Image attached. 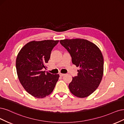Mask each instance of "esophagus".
<instances>
[{"label": "esophagus", "instance_id": "obj_1", "mask_svg": "<svg viewBox=\"0 0 124 124\" xmlns=\"http://www.w3.org/2000/svg\"><path fill=\"white\" fill-rule=\"evenodd\" d=\"M59 75H60V76L61 77H63V76H64L65 74H62V73H60V74H59Z\"/></svg>", "mask_w": 124, "mask_h": 124}]
</instances>
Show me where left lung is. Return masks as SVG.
Listing matches in <instances>:
<instances>
[{"instance_id": "8db88e82", "label": "left lung", "mask_w": 124, "mask_h": 124, "mask_svg": "<svg viewBox=\"0 0 124 124\" xmlns=\"http://www.w3.org/2000/svg\"><path fill=\"white\" fill-rule=\"evenodd\" d=\"M69 52L73 64L79 67L77 76L73 77L69 87L80 98L93 93L101 83L103 72V59L98 47L84 39H65L60 41Z\"/></svg>"}]
</instances>
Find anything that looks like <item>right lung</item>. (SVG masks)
Here are the masks:
<instances>
[{
	"mask_svg": "<svg viewBox=\"0 0 124 124\" xmlns=\"http://www.w3.org/2000/svg\"><path fill=\"white\" fill-rule=\"evenodd\" d=\"M59 41H32L20 50L16 61L19 80L28 93L38 98L45 97L53 91L59 74L45 73V64L51 52Z\"/></svg>",
	"mask_w": 124,
	"mask_h": 124,
	"instance_id": "right-lung-1",
	"label": "right lung"
}]
</instances>
